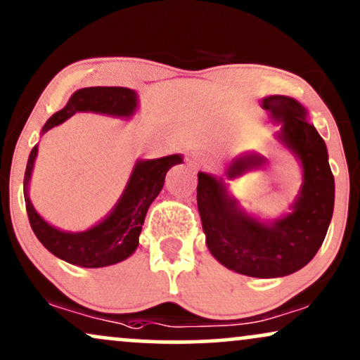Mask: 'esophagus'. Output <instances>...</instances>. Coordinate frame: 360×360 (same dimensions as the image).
<instances>
[{"label":"esophagus","mask_w":360,"mask_h":360,"mask_svg":"<svg viewBox=\"0 0 360 360\" xmlns=\"http://www.w3.org/2000/svg\"><path fill=\"white\" fill-rule=\"evenodd\" d=\"M191 158H193L194 165L198 167H206V166L211 165V159H209L206 154L201 153V151H194L193 156H191Z\"/></svg>","instance_id":"34e87169"}]
</instances>
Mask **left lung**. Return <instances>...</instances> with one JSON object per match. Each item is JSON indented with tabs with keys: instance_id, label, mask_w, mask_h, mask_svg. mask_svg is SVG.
<instances>
[{
	"instance_id": "8db88e82",
	"label": "left lung",
	"mask_w": 360,
	"mask_h": 360,
	"mask_svg": "<svg viewBox=\"0 0 360 360\" xmlns=\"http://www.w3.org/2000/svg\"><path fill=\"white\" fill-rule=\"evenodd\" d=\"M264 111L279 124L277 143L297 159L302 184L290 211L277 219H262L229 193V183L262 169L266 158L251 151L229 162L224 179L198 172V207L207 249L222 266L238 274L284 277L302 269L324 243L334 212V176L324 139L307 120V109L294 98L267 96Z\"/></svg>"
}]
</instances>
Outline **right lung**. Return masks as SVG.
Returning a JSON list of instances; mask_svg holds the SVG:
<instances>
[{
	"mask_svg": "<svg viewBox=\"0 0 360 360\" xmlns=\"http://www.w3.org/2000/svg\"><path fill=\"white\" fill-rule=\"evenodd\" d=\"M138 93L129 88L94 86V88L78 89L71 94L65 108L49 117L41 129V134L70 120L76 112H98L104 116L131 120L138 111ZM36 156H38V144L31 149L25 183H22L31 229L49 252L79 267L112 266L124 261L138 249L144 217L151 202L165 186L166 172L172 166L183 162L181 154H171L158 159H138L124 191L108 216L89 229L71 233V231L58 229L44 221L31 202L30 181Z\"/></svg>",
	"mask_w": 360,
	"mask_h": 360,
	"instance_id": "obj_1",
	"label": "right lung"
}]
</instances>
